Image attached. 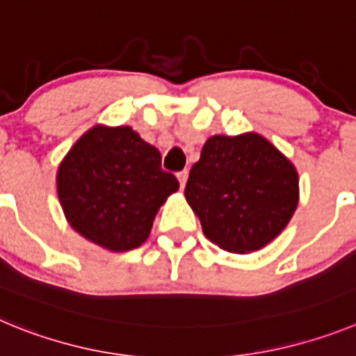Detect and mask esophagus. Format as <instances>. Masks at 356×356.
<instances>
[{
	"label": "esophagus",
	"instance_id": "obj_1",
	"mask_svg": "<svg viewBox=\"0 0 356 356\" xmlns=\"http://www.w3.org/2000/svg\"><path fill=\"white\" fill-rule=\"evenodd\" d=\"M187 178H188V171L187 169H184V171L178 172V180H180V187L184 188L185 184H187Z\"/></svg>",
	"mask_w": 356,
	"mask_h": 356
}]
</instances>
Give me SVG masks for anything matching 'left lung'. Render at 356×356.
<instances>
[{"label": "left lung", "instance_id": "8db88e82", "mask_svg": "<svg viewBox=\"0 0 356 356\" xmlns=\"http://www.w3.org/2000/svg\"><path fill=\"white\" fill-rule=\"evenodd\" d=\"M185 197L207 238L226 251L250 253L291 221L298 172L260 135H213L188 172Z\"/></svg>", "mask_w": 356, "mask_h": 356}]
</instances>
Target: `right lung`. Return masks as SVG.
<instances>
[{
    "mask_svg": "<svg viewBox=\"0 0 356 356\" xmlns=\"http://www.w3.org/2000/svg\"><path fill=\"white\" fill-rule=\"evenodd\" d=\"M180 184L162 155L130 127H94L58 168L56 188L69 225L110 251L139 248L160 205Z\"/></svg>",
    "mask_w": 356,
    "mask_h": 356,
    "instance_id": "obj_1",
    "label": "right lung"
}]
</instances>
